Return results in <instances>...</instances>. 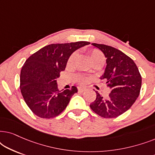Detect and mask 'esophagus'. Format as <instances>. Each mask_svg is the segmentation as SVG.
I'll return each instance as SVG.
<instances>
[{
	"mask_svg": "<svg viewBox=\"0 0 155 155\" xmlns=\"http://www.w3.org/2000/svg\"><path fill=\"white\" fill-rule=\"evenodd\" d=\"M78 92H84V91L86 90V88L84 87H78Z\"/></svg>",
	"mask_w": 155,
	"mask_h": 155,
	"instance_id": "esophagus-1",
	"label": "esophagus"
}]
</instances>
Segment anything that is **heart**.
<instances>
[{"instance_id": "obj_1", "label": "heart", "mask_w": 155, "mask_h": 155, "mask_svg": "<svg viewBox=\"0 0 155 155\" xmlns=\"http://www.w3.org/2000/svg\"><path fill=\"white\" fill-rule=\"evenodd\" d=\"M78 57L77 52H74L71 54V56H70V58L68 61V65H72L73 64V63L75 62ZM90 60L92 61V63L98 62V61H104V56L101 53L100 51L98 49H92L90 51ZM78 82L80 84H85L87 82V78L86 77H82V76H78L77 77Z\"/></svg>"}]
</instances>
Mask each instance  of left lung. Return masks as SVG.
Segmentation results:
<instances>
[{
    "instance_id": "1",
    "label": "left lung",
    "mask_w": 155,
    "mask_h": 155,
    "mask_svg": "<svg viewBox=\"0 0 155 155\" xmlns=\"http://www.w3.org/2000/svg\"><path fill=\"white\" fill-rule=\"evenodd\" d=\"M107 58V66L101 79H104L111 92L107 97L96 92L97 98L90 107L106 118H116L130 109L140 92L142 78L136 64L130 57L112 46L92 43Z\"/></svg>"
}]
</instances>
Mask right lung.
<instances>
[{"mask_svg": "<svg viewBox=\"0 0 155 155\" xmlns=\"http://www.w3.org/2000/svg\"><path fill=\"white\" fill-rule=\"evenodd\" d=\"M88 41L52 44L44 46L27 59L20 73V90L24 100L35 115L43 118L58 116L78 92L76 87L59 91L56 79L60 77L71 55L88 45Z\"/></svg>", "mask_w": 155, "mask_h": 155, "instance_id": "1", "label": "right lung"}]
</instances>
